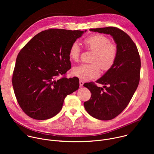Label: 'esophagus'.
<instances>
[{"label":"esophagus","mask_w":154,"mask_h":154,"mask_svg":"<svg viewBox=\"0 0 154 154\" xmlns=\"http://www.w3.org/2000/svg\"><path fill=\"white\" fill-rule=\"evenodd\" d=\"M79 83H80V86H83V84H84V82L82 80H80V82H79Z\"/></svg>","instance_id":"34e87169"}]
</instances>
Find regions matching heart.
Wrapping results in <instances>:
<instances>
[{
	"instance_id": "1",
	"label": "heart",
	"mask_w": 154,
	"mask_h": 154,
	"mask_svg": "<svg viewBox=\"0 0 154 154\" xmlns=\"http://www.w3.org/2000/svg\"><path fill=\"white\" fill-rule=\"evenodd\" d=\"M83 42L87 50L93 52L91 64H83L74 67L72 74L80 79L89 80L99 76L100 68L108 71L114 65L118 57V47L110 42L109 38L102 34H93L86 37ZM82 49L77 42H74L69 50V57L74 61L80 59Z\"/></svg>"
}]
</instances>
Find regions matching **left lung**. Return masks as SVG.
I'll list each match as a JSON object with an SVG mask.
<instances>
[{"mask_svg":"<svg viewBox=\"0 0 154 154\" xmlns=\"http://www.w3.org/2000/svg\"><path fill=\"white\" fill-rule=\"evenodd\" d=\"M90 30L111 35L118 47L114 65L96 81L104 85L105 90L94 82L83 85L91 93L90 100L83 103L86 112L97 119L111 120L122 113L137 88L140 79V56L135 42L120 29L108 27Z\"/></svg>","mask_w":154,"mask_h":154,"instance_id":"obj_1","label":"left lung"}]
</instances>
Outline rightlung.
<instances>
[{"label":"right lung","mask_w":154,"mask_h":154,"mask_svg":"<svg viewBox=\"0 0 154 154\" xmlns=\"http://www.w3.org/2000/svg\"><path fill=\"white\" fill-rule=\"evenodd\" d=\"M83 33L59 29L44 30L19 52L12 83L20 107L29 117L46 120L55 116L65 97L78 90L79 79H68L66 73L71 68L69 48Z\"/></svg>","instance_id":"right-lung-1"}]
</instances>
